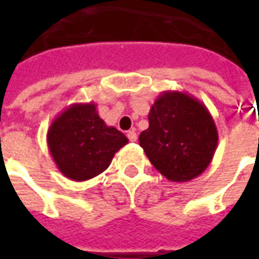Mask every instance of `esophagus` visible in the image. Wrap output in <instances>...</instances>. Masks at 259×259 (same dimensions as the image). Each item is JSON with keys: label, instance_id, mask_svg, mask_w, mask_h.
<instances>
[{"label": "esophagus", "instance_id": "1", "mask_svg": "<svg viewBox=\"0 0 259 259\" xmlns=\"http://www.w3.org/2000/svg\"><path fill=\"white\" fill-rule=\"evenodd\" d=\"M127 139H129L130 141H136L137 140V133H136L135 129H132L127 132Z\"/></svg>", "mask_w": 259, "mask_h": 259}]
</instances>
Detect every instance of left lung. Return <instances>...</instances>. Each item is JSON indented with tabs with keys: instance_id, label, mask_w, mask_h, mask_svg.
Returning <instances> with one entry per match:
<instances>
[{
	"instance_id": "1",
	"label": "left lung",
	"mask_w": 259,
	"mask_h": 259,
	"mask_svg": "<svg viewBox=\"0 0 259 259\" xmlns=\"http://www.w3.org/2000/svg\"><path fill=\"white\" fill-rule=\"evenodd\" d=\"M139 143L150 162L170 182H189L211 163L218 130L206 107L190 94L163 91L148 113Z\"/></svg>"
}]
</instances>
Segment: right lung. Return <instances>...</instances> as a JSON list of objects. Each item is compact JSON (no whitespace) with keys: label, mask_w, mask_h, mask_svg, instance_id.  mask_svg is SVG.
<instances>
[{"label":"right lung","mask_w":259,"mask_h":259,"mask_svg":"<svg viewBox=\"0 0 259 259\" xmlns=\"http://www.w3.org/2000/svg\"><path fill=\"white\" fill-rule=\"evenodd\" d=\"M129 143L97 112L94 102L72 104L54 119L47 132L50 154L59 172L74 182L102 174L115 152Z\"/></svg>","instance_id":"right-lung-1"}]
</instances>
